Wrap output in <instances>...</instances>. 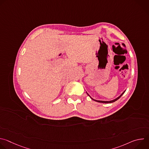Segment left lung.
<instances>
[{"instance_id":"1","label":"left lung","mask_w":149,"mask_h":149,"mask_svg":"<svg viewBox=\"0 0 149 149\" xmlns=\"http://www.w3.org/2000/svg\"><path fill=\"white\" fill-rule=\"evenodd\" d=\"M125 91H124L122 93H121V94L120 95V96H118V97H117L116 98H115V99H114V100H111V101H101V100H95V99H94V98H93L88 94V93L87 92H86L87 93V94L90 96V97L93 100H94V101H97V102H102V103H111V102H115L116 101H117V100H118L122 95H123V94L125 93Z\"/></svg>"}]
</instances>
